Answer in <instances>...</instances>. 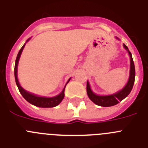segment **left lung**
<instances>
[{
  "instance_id": "1",
  "label": "left lung",
  "mask_w": 148,
  "mask_h": 148,
  "mask_svg": "<svg viewBox=\"0 0 148 148\" xmlns=\"http://www.w3.org/2000/svg\"><path fill=\"white\" fill-rule=\"evenodd\" d=\"M119 39L118 38H116ZM123 47H125L128 52V54L130 56V76H129V79L125 85V87L122 89V90H119V92H116L112 95H99L94 93L92 91L91 88H90V84L89 82H87V92L88 97L92 101V102L95 103V104H97L99 106H101V107H111V106H114L119 103V101H121L124 99L127 96L130 92H131L132 89H133V84H134V81H135V66H134V62H133V58H132V54L130 53L129 49H128L127 47L125 44H123Z\"/></svg>"
}]
</instances>
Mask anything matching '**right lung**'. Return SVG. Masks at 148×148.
<instances>
[{
    "instance_id": "obj_1",
    "label": "right lung",
    "mask_w": 148,
    "mask_h": 148,
    "mask_svg": "<svg viewBox=\"0 0 148 148\" xmlns=\"http://www.w3.org/2000/svg\"><path fill=\"white\" fill-rule=\"evenodd\" d=\"M30 38H29L27 40V42L29 40ZM25 44H23V46L21 48V49L19 50V53H18V56H17L16 60H15V82H16V84L18 86V88L20 91L21 94L22 95L24 99L28 101L30 104H33V105L36 106V107H39V108H54L56 106L58 105L61 102V101L63 100L64 97V90L65 87H66V84L70 82V78L68 80L67 83L66 84V85L64 86V88L63 89L62 92L59 94V95L54 96V97L51 98H47V97H40V96H38L36 95H34L32 93H30V92L26 91L24 89L22 88L21 86L20 85V84L18 82V75H17V72H18V61H19V58L21 57V55L22 51H23V48L25 47Z\"/></svg>"
}]
</instances>
